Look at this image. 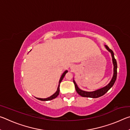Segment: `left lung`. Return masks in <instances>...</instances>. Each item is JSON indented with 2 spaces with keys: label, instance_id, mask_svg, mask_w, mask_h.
Instances as JSON below:
<instances>
[{
  "label": "left lung",
  "instance_id": "8db88e82",
  "mask_svg": "<svg viewBox=\"0 0 130 130\" xmlns=\"http://www.w3.org/2000/svg\"><path fill=\"white\" fill-rule=\"evenodd\" d=\"M105 46L109 52H111L112 57V62L113 63V67H114L113 77L112 78L111 81H110V83L107 85V86H105V87L96 90V91H93V92H86V91H82V90L79 89L78 87H77V85L76 84V83H75V81H74V80H73V83L74 84V85H75L76 91L81 96L85 97V98H99V97L104 95L105 93H107V92L108 91V90L113 86L114 83L115 82L116 77H117V67H118L117 62H116V60L115 58V57H114V54L112 50L110 49L108 46L105 45Z\"/></svg>",
  "mask_w": 130,
  "mask_h": 130
}]
</instances>
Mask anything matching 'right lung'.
Wrapping results in <instances>:
<instances>
[{"label": "right lung", "mask_w": 130, "mask_h": 130, "mask_svg": "<svg viewBox=\"0 0 130 130\" xmlns=\"http://www.w3.org/2000/svg\"><path fill=\"white\" fill-rule=\"evenodd\" d=\"M68 72V70H65V71L63 72V73L62 74V75L61 76V78H60V81H59V84H58V88H57V90L56 93L54 94H53L52 96H51L49 98H46V99H41V98H37V99H38L39 100H41V101H49L50 100H53V99H55L56 98H57V96L58 95L59 93H60V83L61 82V81L62 80V79L64 77V76L65 75V74L67 73Z\"/></svg>", "instance_id": "1"}]
</instances>
